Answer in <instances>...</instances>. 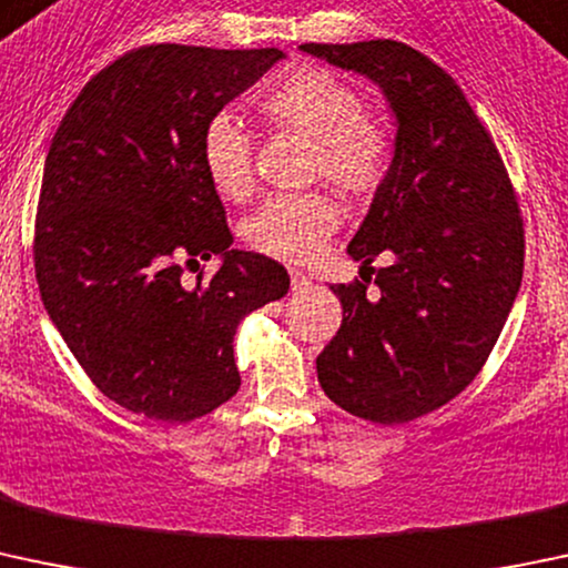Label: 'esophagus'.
Masks as SVG:
<instances>
[{
  "mask_svg": "<svg viewBox=\"0 0 568 568\" xmlns=\"http://www.w3.org/2000/svg\"><path fill=\"white\" fill-rule=\"evenodd\" d=\"M291 288L294 291H304L310 285V277L304 272H300V268H291Z\"/></svg>",
  "mask_w": 568,
  "mask_h": 568,
  "instance_id": "34e87169",
  "label": "esophagus"
}]
</instances>
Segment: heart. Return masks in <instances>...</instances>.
<instances>
[{
	"instance_id": "b5f03b06",
	"label": "heart",
	"mask_w": 568,
	"mask_h": 568,
	"mask_svg": "<svg viewBox=\"0 0 568 568\" xmlns=\"http://www.w3.org/2000/svg\"><path fill=\"white\" fill-rule=\"evenodd\" d=\"M274 128L313 141L310 176L326 179L351 199L378 193L394 165V135L384 116L364 109L359 89L324 68H300L258 98ZM201 165L225 201H247L255 187L253 139L231 113H217L201 133ZM339 225V209L324 193L274 195L244 220V239L268 258H315Z\"/></svg>"
}]
</instances>
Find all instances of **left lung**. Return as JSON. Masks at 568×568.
<instances>
[{"mask_svg": "<svg viewBox=\"0 0 568 568\" xmlns=\"http://www.w3.org/2000/svg\"><path fill=\"white\" fill-rule=\"evenodd\" d=\"M367 75L394 116V165L348 253L375 272L332 285L343 324L318 354L321 389L375 425H403L455 399L485 367L523 280L525 231L515 187L463 89L397 40L304 43ZM373 268V266H369Z\"/></svg>", "mask_w": 568, "mask_h": 568, "instance_id": "1", "label": "left lung"}]
</instances>
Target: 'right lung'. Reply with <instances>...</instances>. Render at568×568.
<instances>
[{
    "label": "right lung",
    "instance_id": "1",
    "mask_svg": "<svg viewBox=\"0 0 568 568\" xmlns=\"http://www.w3.org/2000/svg\"><path fill=\"white\" fill-rule=\"evenodd\" d=\"M280 48L158 43L100 70L53 133L34 220V274L53 326L105 397L193 422L239 392L234 334L288 294L283 264L231 250L201 133L280 62ZM220 254L209 281L183 266Z\"/></svg>",
    "mask_w": 568,
    "mask_h": 568
}]
</instances>
